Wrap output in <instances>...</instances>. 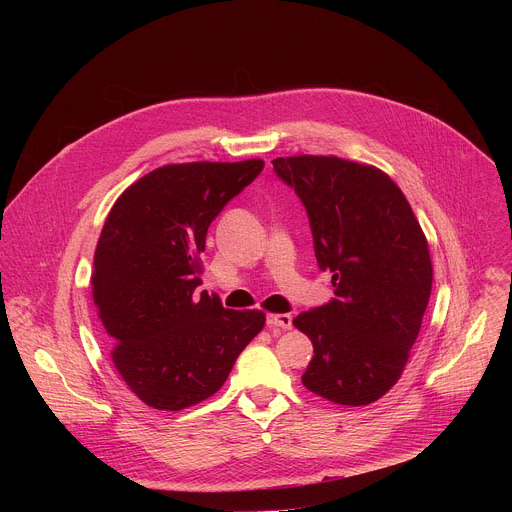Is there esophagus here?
Wrapping results in <instances>:
<instances>
[{"label":"esophagus","mask_w":512,"mask_h":512,"mask_svg":"<svg viewBox=\"0 0 512 512\" xmlns=\"http://www.w3.org/2000/svg\"><path fill=\"white\" fill-rule=\"evenodd\" d=\"M291 318L289 314H267V326L269 328H281V330H289L291 328Z\"/></svg>","instance_id":"obj_1"}]
</instances>
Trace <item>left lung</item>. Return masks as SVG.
Wrapping results in <instances>:
<instances>
[{
  "label": "left lung",
  "instance_id": "8db88e82",
  "mask_svg": "<svg viewBox=\"0 0 512 512\" xmlns=\"http://www.w3.org/2000/svg\"><path fill=\"white\" fill-rule=\"evenodd\" d=\"M275 176L302 200L318 267L334 298L294 326L314 344L302 375L338 405H367L401 377L431 296L427 241L399 186L381 170L324 156L277 158Z\"/></svg>",
  "mask_w": 512,
  "mask_h": 512
}]
</instances>
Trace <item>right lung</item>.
Returning <instances> with one entry per match:
<instances>
[{"instance_id":"1","label":"right lung","mask_w":512,"mask_h":512,"mask_svg":"<svg viewBox=\"0 0 512 512\" xmlns=\"http://www.w3.org/2000/svg\"><path fill=\"white\" fill-rule=\"evenodd\" d=\"M261 160L158 168L113 204L93 261V300L117 373L162 411L221 389L265 314L194 296L210 223L263 170Z\"/></svg>"}]
</instances>
